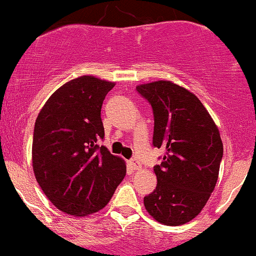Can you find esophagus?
Listing matches in <instances>:
<instances>
[{
    "mask_svg": "<svg viewBox=\"0 0 256 256\" xmlns=\"http://www.w3.org/2000/svg\"><path fill=\"white\" fill-rule=\"evenodd\" d=\"M130 166L134 170H138V169H141V163H140L137 160H135V158L130 160Z\"/></svg>",
    "mask_w": 256,
    "mask_h": 256,
    "instance_id": "obj_1",
    "label": "esophagus"
}]
</instances>
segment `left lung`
Returning <instances> with one entry per match:
<instances>
[{"label":"left lung","mask_w":256,"mask_h":256,"mask_svg":"<svg viewBox=\"0 0 256 256\" xmlns=\"http://www.w3.org/2000/svg\"><path fill=\"white\" fill-rule=\"evenodd\" d=\"M154 118L153 146L166 150L156 166L157 186L144 196L147 212L166 226L195 218L218 179L223 144L220 131L200 99L170 80L140 84Z\"/></svg>","instance_id":"1"}]
</instances>
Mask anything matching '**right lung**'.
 I'll use <instances>...</instances> for the list:
<instances>
[{"mask_svg":"<svg viewBox=\"0 0 256 256\" xmlns=\"http://www.w3.org/2000/svg\"><path fill=\"white\" fill-rule=\"evenodd\" d=\"M114 82L80 76L51 94L36 120L33 170L54 206L87 216L110 201L126 174L125 162L99 146L100 112Z\"/></svg>","mask_w":256,"mask_h":256,"instance_id":"1","label":"right lung"}]
</instances>
